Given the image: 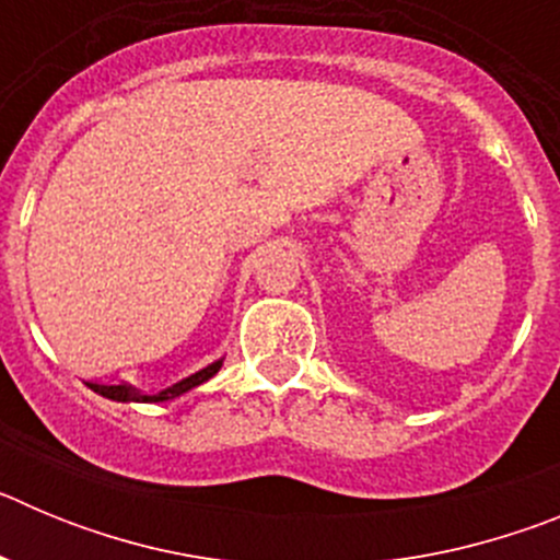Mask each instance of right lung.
Returning <instances> with one entry per match:
<instances>
[{"label": "right lung", "instance_id": "obj_1", "mask_svg": "<svg viewBox=\"0 0 560 560\" xmlns=\"http://www.w3.org/2000/svg\"><path fill=\"white\" fill-rule=\"evenodd\" d=\"M221 364H224V359L212 361V364H207L205 370L187 375V378H182L179 384H173V387L162 389V393H156V395H145V393H140V389L128 387V384H92V389H95L97 395H103V398L122 400V404H128V400H142V404H153V400H171V398H179V395H185L187 389L199 387V384L210 381L212 375L219 373Z\"/></svg>", "mask_w": 560, "mask_h": 560}]
</instances>
